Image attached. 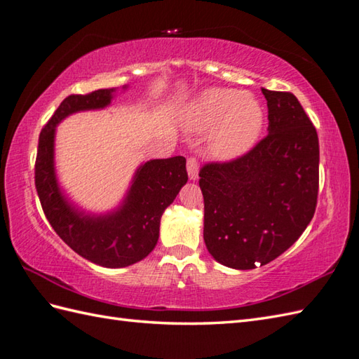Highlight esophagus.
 Masks as SVG:
<instances>
[{
	"label": "esophagus",
	"instance_id": "1",
	"mask_svg": "<svg viewBox=\"0 0 359 359\" xmlns=\"http://www.w3.org/2000/svg\"><path fill=\"white\" fill-rule=\"evenodd\" d=\"M187 173H189V178L192 181L198 180V173H200V164H198V159L195 156H190L187 159Z\"/></svg>",
	"mask_w": 359,
	"mask_h": 359
}]
</instances>
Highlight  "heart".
I'll use <instances>...</instances> for the list:
<instances>
[{
  "label": "heart",
  "mask_w": 359,
  "mask_h": 359,
  "mask_svg": "<svg viewBox=\"0 0 359 359\" xmlns=\"http://www.w3.org/2000/svg\"><path fill=\"white\" fill-rule=\"evenodd\" d=\"M264 115L259 101L235 89L212 87L198 97L187 114L192 132H207L212 152L219 158H233L247 152L257 142Z\"/></svg>",
  "instance_id": "b5f03b06"
}]
</instances>
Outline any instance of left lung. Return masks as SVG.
I'll list each match as a JSON object with an SVG mask.
<instances>
[{
	"label": "left lung",
	"instance_id": "left-lung-1",
	"mask_svg": "<svg viewBox=\"0 0 359 359\" xmlns=\"http://www.w3.org/2000/svg\"><path fill=\"white\" fill-rule=\"evenodd\" d=\"M269 135L250 152L200 170L204 243L219 264L249 270L280 257L312 221L320 144L293 93L261 89Z\"/></svg>",
	"mask_w": 359,
	"mask_h": 359
}]
</instances>
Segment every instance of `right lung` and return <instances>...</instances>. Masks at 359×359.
I'll use <instances>...</instances> for the list:
<instances>
[{"mask_svg":"<svg viewBox=\"0 0 359 359\" xmlns=\"http://www.w3.org/2000/svg\"><path fill=\"white\" fill-rule=\"evenodd\" d=\"M115 93L100 89L62 101L39 133L35 163L36 192L55 232L79 257L109 269L132 266L155 249L163 213L187 182L184 156L150 159L135 172L116 209L92 213L69 200L55 169L57 126L72 114L107 107Z\"/></svg>","mask_w":359,"mask_h":359,"instance_id":"add662e5","label":"right lung"}]
</instances>
